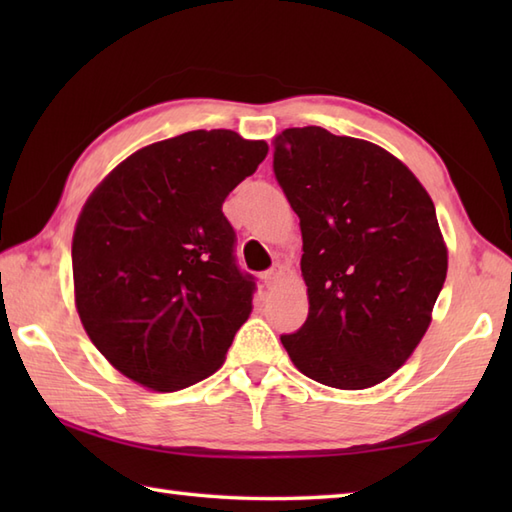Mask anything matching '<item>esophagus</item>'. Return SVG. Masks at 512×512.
I'll return each instance as SVG.
<instances>
[{"mask_svg": "<svg viewBox=\"0 0 512 512\" xmlns=\"http://www.w3.org/2000/svg\"><path fill=\"white\" fill-rule=\"evenodd\" d=\"M281 279V270L279 268H273V270H266V273H262V281L266 288H275L279 284Z\"/></svg>", "mask_w": 512, "mask_h": 512, "instance_id": "34e87169", "label": "esophagus"}]
</instances>
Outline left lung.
Masks as SVG:
<instances>
[{
	"label": "left lung",
	"mask_w": 512,
	"mask_h": 512,
	"mask_svg": "<svg viewBox=\"0 0 512 512\" xmlns=\"http://www.w3.org/2000/svg\"><path fill=\"white\" fill-rule=\"evenodd\" d=\"M273 169L299 215L310 301L281 343L321 385L383 383L422 341L447 279L436 206L389 151L323 127L281 132Z\"/></svg>",
	"instance_id": "obj_1"
}]
</instances>
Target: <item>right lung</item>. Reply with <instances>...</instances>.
<instances>
[{"mask_svg": "<svg viewBox=\"0 0 512 512\" xmlns=\"http://www.w3.org/2000/svg\"><path fill=\"white\" fill-rule=\"evenodd\" d=\"M266 154L264 140L198 129L138 149L85 202L72 237L76 312L134 383L178 391L224 363L255 277L235 262L222 204Z\"/></svg>", "mask_w": 512, "mask_h": 512, "instance_id": "obj_1", "label": "right lung"}]
</instances>
